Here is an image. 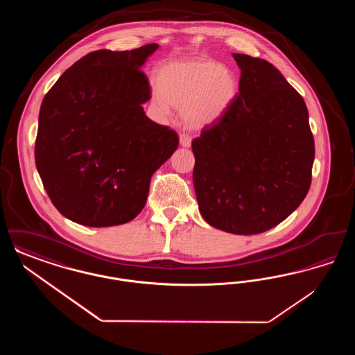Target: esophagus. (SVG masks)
Wrapping results in <instances>:
<instances>
[{
	"label": "esophagus",
	"mask_w": 355,
	"mask_h": 355,
	"mask_svg": "<svg viewBox=\"0 0 355 355\" xmlns=\"http://www.w3.org/2000/svg\"><path fill=\"white\" fill-rule=\"evenodd\" d=\"M180 145H181L182 148H190V145H191V138L187 135H180Z\"/></svg>",
	"instance_id": "34e87169"
}]
</instances>
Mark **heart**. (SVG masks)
<instances>
[{"instance_id": "heart-1", "label": "heart", "mask_w": 355, "mask_h": 355, "mask_svg": "<svg viewBox=\"0 0 355 355\" xmlns=\"http://www.w3.org/2000/svg\"><path fill=\"white\" fill-rule=\"evenodd\" d=\"M152 102L157 110L169 113L180 107L184 125L203 130L223 119L238 96L239 84L233 70L203 58L168 60L155 69Z\"/></svg>"}]
</instances>
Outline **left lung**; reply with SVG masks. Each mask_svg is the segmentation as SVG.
<instances>
[{"mask_svg": "<svg viewBox=\"0 0 355 355\" xmlns=\"http://www.w3.org/2000/svg\"><path fill=\"white\" fill-rule=\"evenodd\" d=\"M239 94L218 123L191 142L193 182L210 226L250 236L277 226L304 201L314 139L304 98L270 62L233 53Z\"/></svg>", "mask_w": 355, "mask_h": 355, "instance_id": "obj_1", "label": "left lung"}]
</instances>
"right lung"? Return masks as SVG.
I'll use <instances>...</instances> for the list:
<instances>
[{"label":"right lung","instance_id":"add662e5","mask_svg":"<svg viewBox=\"0 0 355 355\" xmlns=\"http://www.w3.org/2000/svg\"><path fill=\"white\" fill-rule=\"evenodd\" d=\"M159 48L86 54L57 80L38 116L35 166L57 210L89 227L122 225L142 211L154 171L178 135L148 119L141 68Z\"/></svg>","mask_w":355,"mask_h":355}]
</instances>
